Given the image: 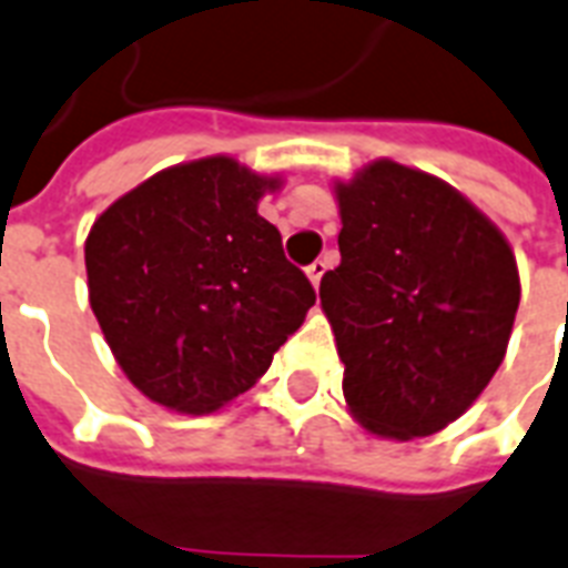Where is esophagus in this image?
Segmentation results:
<instances>
[{
    "instance_id": "1",
    "label": "esophagus",
    "mask_w": 568,
    "mask_h": 568,
    "mask_svg": "<svg viewBox=\"0 0 568 568\" xmlns=\"http://www.w3.org/2000/svg\"><path fill=\"white\" fill-rule=\"evenodd\" d=\"M325 270H328V263L322 261H313L311 266H307V278L313 281V287H320V281H322V275H325Z\"/></svg>"
}]
</instances>
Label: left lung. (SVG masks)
Wrapping results in <instances>:
<instances>
[{"mask_svg": "<svg viewBox=\"0 0 568 568\" xmlns=\"http://www.w3.org/2000/svg\"><path fill=\"white\" fill-rule=\"evenodd\" d=\"M339 266L320 298L343 396L378 437L437 434L505 361L519 272L505 234L446 181L393 161L337 184Z\"/></svg>", "mask_w": 568, "mask_h": 568, "instance_id": "1", "label": "left lung"}]
</instances>
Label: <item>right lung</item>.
Wrapping results in <instances>:
<instances>
[{
	"instance_id": "1",
	"label": "right lung",
	"mask_w": 568,
	"mask_h": 568,
	"mask_svg": "<svg viewBox=\"0 0 568 568\" xmlns=\"http://www.w3.org/2000/svg\"><path fill=\"white\" fill-rule=\"evenodd\" d=\"M263 179L216 155L158 172L116 199L84 243L90 307L134 387L211 413L270 369L316 302L257 213Z\"/></svg>"
}]
</instances>
